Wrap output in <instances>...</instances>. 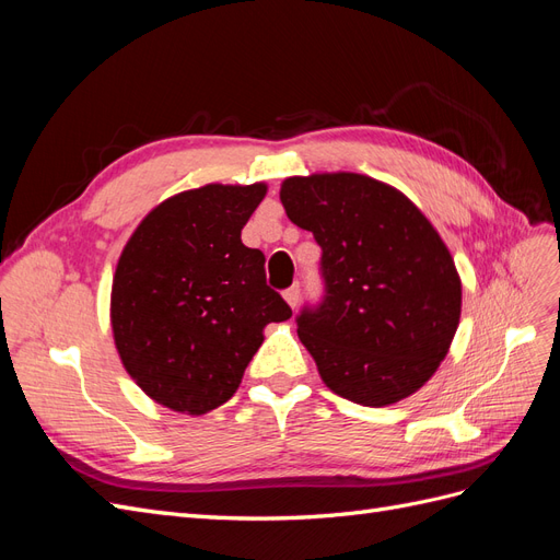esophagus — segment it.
<instances>
[{"label": "esophagus", "mask_w": 560, "mask_h": 560, "mask_svg": "<svg viewBox=\"0 0 560 560\" xmlns=\"http://www.w3.org/2000/svg\"><path fill=\"white\" fill-rule=\"evenodd\" d=\"M282 296H284V301H287V303H290V306H292V308H296V303H299V296H301V290H299V284H292V287H290V290H284V294H282Z\"/></svg>", "instance_id": "1"}]
</instances>
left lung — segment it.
I'll return each mask as SVG.
<instances>
[{
	"mask_svg": "<svg viewBox=\"0 0 560 560\" xmlns=\"http://www.w3.org/2000/svg\"><path fill=\"white\" fill-rule=\"evenodd\" d=\"M280 200L322 247L325 299L296 317L322 381L362 406L413 395L460 322L463 284L442 235L395 186L358 173L287 177Z\"/></svg>",
	"mask_w": 560,
	"mask_h": 560,
	"instance_id": "obj_1",
	"label": "left lung"
}]
</instances>
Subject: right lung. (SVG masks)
Here are the masks:
<instances>
[{"label":"right lung","mask_w":560,"mask_h":560,"mask_svg":"<svg viewBox=\"0 0 560 560\" xmlns=\"http://www.w3.org/2000/svg\"><path fill=\"white\" fill-rule=\"evenodd\" d=\"M266 184H206L163 200L135 229L112 282V331L130 378L177 413L238 389L264 327L292 317L241 231Z\"/></svg>","instance_id":"obj_1"}]
</instances>
